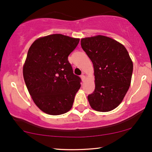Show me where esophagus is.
I'll return each instance as SVG.
<instances>
[{"label": "esophagus", "instance_id": "1", "mask_svg": "<svg viewBox=\"0 0 152 152\" xmlns=\"http://www.w3.org/2000/svg\"><path fill=\"white\" fill-rule=\"evenodd\" d=\"M81 79H82V80L83 81V82H84L85 80H86V76H85L84 74L82 75H81Z\"/></svg>", "mask_w": 152, "mask_h": 152}]
</instances>
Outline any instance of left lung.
Returning a JSON list of instances; mask_svg holds the SVG:
<instances>
[{"label":"left lung","mask_w":152,"mask_h":152,"mask_svg":"<svg viewBox=\"0 0 152 152\" xmlns=\"http://www.w3.org/2000/svg\"><path fill=\"white\" fill-rule=\"evenodd\" d=\"M81 45L94 68L95 88L88 96L90 106L97 111H111L120 105L129 88L132 60L122 43L103 35L82 38Z\"/></svg>","instance_id":"obj_1"}]
</instances>
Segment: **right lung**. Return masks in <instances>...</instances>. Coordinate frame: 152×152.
<instances>
[{
	"label": "right lung",
	"instance_id": "add662e5",
	"mask_svg": "<svg viewBox=\"0 0 152 152\" xmlns=\"http://www.w3.org/2000/svg\"><path fill=\"white\" fill-rule=\"evenodd\" d=\"M80 39L61 34L39 37L28 50L23 75L32 100L52 115L69 111L80 88V78L73 74L68 57Z\"/></svg>",
	"mask_w": 152,
	"mask_h": 152
}]
</instances>
